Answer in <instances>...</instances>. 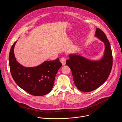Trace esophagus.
Returning <instances> with one entry per match:
<instances>
[{"mask_svg": "<svg viewBox=\"0 0 122 122\" xmlns=\"http://www.w3.org/2000/svg\"><path fill=\"white\" fill-rule=\"evenodd\" d=\"M60 61L61 62V63H62V65H65L66 64V59L64 57H62L61 60Z\"/></svg>", "mask_w": 122, "mask_h": 122, "instance_id": "34e87169", "label": "esophagus"}]
</instances>
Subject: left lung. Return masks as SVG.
Returning a JSON list of instances; mask_svg holds the SVG:
<instances>
[{
  "label": "left lung",
  "mask_w": 122,
  "mask_h": 122,
  "mask_svg": "<svg viewBox=\"0 0 122 122\" xmlns=\"http://www.w3.org/2000/svg\"><path fill=\"white\" fill-rule=\"evenodd\" d=\"M95 36L105 45L104 55L101 60L91 61L80 55L71 54L66 61L71 71L75 85L85 92L93 91L101 86L108 78L112 68V49L106 36L97 28Z\"/></svg>",
  "instance_id": "obj_1"
}]
</instances>
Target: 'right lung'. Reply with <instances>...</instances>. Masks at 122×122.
<instances>
[{"mask_svg":"<svg viewBox=\"0 0 122 122\" xmlns=\"http://www.w3.org/2000/svg\"><path fill=\"white\" fill-rule=\"evenodd\" d=\"M12 46L9 54L10 73L15 83L30 94L42 96L49 93L53 86L55 78L62 64L59 59L52 61H45L34 67H25L16 60L14 47Z\"/></svg>","mask_w":122,"mask_h":122,"instance_id":"obj_1","label":"right lung"}]
</instances>
